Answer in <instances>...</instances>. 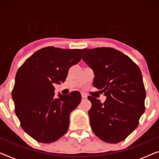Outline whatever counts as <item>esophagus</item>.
Instances as JSON below:
<instances>
[{"label":"esophagus","instance_id":"34e87169","mask_svg":"<svg viewBox=\"0 0 159 159\" xmlns=\"http://www.w3.org/2000/svg\"><path fill=\"white\" fill-rule=\"evenodd\" d=\"M82 98L83 99H85V98H88V95H87L85 93H82Z\"/></svg>","mask_w":159,"mask_h":159}]
</instances>
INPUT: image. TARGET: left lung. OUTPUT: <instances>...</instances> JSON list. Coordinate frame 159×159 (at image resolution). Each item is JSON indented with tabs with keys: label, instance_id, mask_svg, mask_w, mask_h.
<instances>
[{
	"label": "left lung",
	"instance_id": "1",
	"mask_svg": "<svg viewBox=\"0 0 159 159\" xmlns=\"http://www.w3.org/2000/svg\"><path fill=\"white\" fill-rule=\"evenodd\" d=\"M82 51V60L94 72L93 86L106 96L103 103L88 97L92 103L88 115L93 132L104 142H121L136 129L145 109L140 69L127 55L112 48Z\"/></svg>",
	"mask_w": 159,
	"mask_h": 159
}]
</instances>
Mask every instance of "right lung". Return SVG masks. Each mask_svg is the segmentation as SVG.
Wrapping results in <instances>:
<instances>
[{"label": "right lung", "instance_id": "1", "mask_svg": "<svg viewBox=\"0 0 159 159\" xmlns=\"http://www.w3.org/2000/svg\"><path fill=\"white\" fill-rule=\"evenodd\" d=\"M82 53L80 49L43 48L17 71L11 93L15 113L22 129L39 143L56 141L69 129V115L81 101V94L73 91L55 98L53 84L64 82Z\"/></svg>", "mask_w": 159, "mask_h": 159}]
</instances>
